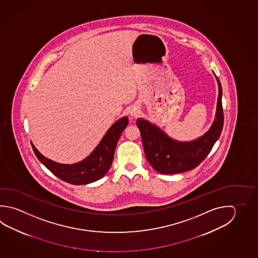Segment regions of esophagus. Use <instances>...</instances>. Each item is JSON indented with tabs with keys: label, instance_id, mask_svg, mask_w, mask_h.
Instances as JSON below:
<instances>
[{
	"label": "esophagus",
	"instance_id": "34e87169",
	"mask_svg": "<svg viewBox=\"0 0 258 258\" xmlns=\"http://www.w3.org/2000/svg\"><path fill=\"white\" fill-rule=\"evenodd\" d=\"M138 112H139V111L136 107L132 108L131 110H130V114H131L132 116H136L138 114Z\"/></svg>",
	"mask_w": 258,
	"mask_h": 258
}]
</instances>
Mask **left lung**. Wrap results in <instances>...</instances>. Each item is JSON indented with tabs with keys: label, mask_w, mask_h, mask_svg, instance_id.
<instances>
[{
	"label": "left lung",
	"mask_w": 258,
	"mask_h": 258,
	"mask_svg": "<svg viewBox=\"0 0 258 258\" xmlns=\"http://www.w3.org/2000/svg\"><path fill=\"white\" fill-rule=\"evenodd\" d=\"M219 94L215 122L210 130L197 140L180 143L171 139L164 132L151 122L138 119L142 142L147 161L158 173L164 174L183 173L195 169L210 153L219 138L224 125V112L222 105V87L216 77Z\"/></svg>",
	"instance_id": "left-lung-1"
}]
</instances>
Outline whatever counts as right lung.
I'll return each instance as SVG.
<instances>
[{
    "label": "right lung",
    "instance_id": "add662e5",
    "mask_svg": "<svg viewBox=\"0 0 258 258\" xmlns=\"http://www.w3.org/2000/svg\"><path fill=\"white\" fill-rule=\"evenodd\" d=\"M127 124V117L114 122L94 152L77 164H58L40 154L33 144L32 147L38 159L58 178L75 185L93 183L103 177L111 167L118 140Z\"/></svg>",
    "mask_w": 258,
    "mask_h": 258
}]
</instances>
